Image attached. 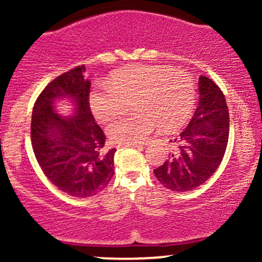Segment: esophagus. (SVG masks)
I'll list each match as a JSON object with an SVG mask.
<instances>
[{
	"mask_svg": "<svg viewBox=\"0 0 262 262\" xmlns=\"http://www.w3.org/2000/svg\"><path fill=\"white\" fill-rule=\"evenodd\" d=\"M124 146H130V148H137V149H143L144 146L143 145H140V144H130V145H124Z\"/></svg>",
	"mask_w": 262,
	"mask_h": 262,
	"instance_id": "34e87169",
	"label": "esophagus"
}]
</instances>
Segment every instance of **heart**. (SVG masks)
I'll use <instances>...</instances> for the list:
<instances>
[{
  "mask_svg": "<svg viewBox=\"0 0 262 262\" xmlns=\"http://www.w3.org/2000/svg\"><path fill=\"white\" fill-rule=\"evenodd\" d=\"M196 86L192 76L166 66L139 65L122 69L108 83H97L90 92V106L101 122L118 116L133 102V114L108 124L111 140L121 145L145 143L160 125L161 130L179 128L194 104Z\"/></svg>",
  "mask_w": 262,
  "mask_h": 262,
  "instance_id": "1",
  "label": "heart"
}]
</instances>
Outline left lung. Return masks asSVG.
<instances>
[{"mask_svg":"<svg viewBox=\"0 0 262 262\" xmlns=\"http://www.w3.org/2000/svg\"><path fill=\"white\" fill-rule=\"evenodd\" d=\"M200 102L189 124L175 139L169 159L154 170L170 191L187 192L209 179L221 165L229 138V111L221 89L209 77L198 81Z\"/></svg>","mask_w":262,"mask_h":262,"instance_id":"obj_1","label":"left lung"}]
</instances>
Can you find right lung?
<instances>
[{
  "label": "right lung",
  "instance_id": "right-lung-1",
  "mask_svg": "<svg viewBox=\"0 0 262 262\" xmlns=\"http://www.w3.org/2000/svg\"><path fill=\"white\" fill-rule=\"evenodd\" d=\"M85 65L76 66L48 83L35 101L31 137L35 158L45 176L73 197L97 194L112 179L116 149L104 150L106 135L90 108L91 82ZM74 102V117L59 116L56 99Z\"/></svg>",
  "mask_w": 262,
  "mask_h": 262
}]
</instances>
